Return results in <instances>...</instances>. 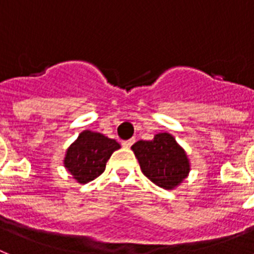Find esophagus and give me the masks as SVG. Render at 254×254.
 I'll list each match as a JSON object with an SVG mask.
<instances>
[{
    "mask_svg": "<svg viewBox=\"0 0 254 254\" xmlns=\"http://www.w3.org/2000/svg\"><path fill=\"white\" fill-rule=\"evenodd\" d=\"M134 142H135V139H134V138H131V139H129V140H124L123 147H125V148H129V147H130Z\"/></svg>",
    "mask_w": 254,
    "mask_h": 254,
    "instance_id": "34e87169",
    "label": "esophagus"
}]
</instances>
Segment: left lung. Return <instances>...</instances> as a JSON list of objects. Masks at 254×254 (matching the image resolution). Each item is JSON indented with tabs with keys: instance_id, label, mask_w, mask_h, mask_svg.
I'll return each mask as SVG.
<instances>
[{
	"instance_id": "left-lung-1",
	"label": "left lung",
	"mask_w": 254,
	"mask_h": 254,
	"mask_svg": "<svg viewBox=\"0 0 254 254\" xmlns=\"http://www.w3.org/2000/svg\"><path fill=\"white\" fill-rule=\"evenodd\" d=\"M131 150L142 173L161 189L174 190L189 177L190 159L172 134L157 133L151 140H138Z\"/></svg>"
}]
</instances>
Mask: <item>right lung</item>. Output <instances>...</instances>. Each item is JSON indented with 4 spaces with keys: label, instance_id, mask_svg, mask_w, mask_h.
<instances>
[{
    "label": "right lung",
    "instance_id": "right-lung-1",
    "mask_svg": "<svg viewBox=\"0 0 254 254\" xmlns=\"http://www.w3.org/2000/svg\"><path fill=\"white\" fill-rule=\"evenodd\" d=\"M119 148L120 144L104 134L84 130L67 148L63 165L76 182L85 185L103 173L106 163Z\"/></svg>",
    "mask_w": 254,
    "mask_h": 254
}]
</instances>
